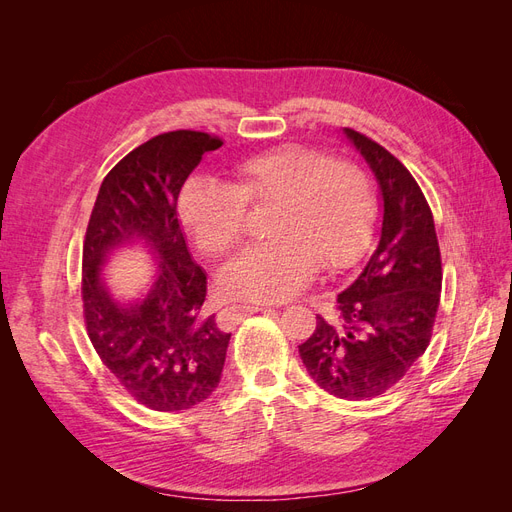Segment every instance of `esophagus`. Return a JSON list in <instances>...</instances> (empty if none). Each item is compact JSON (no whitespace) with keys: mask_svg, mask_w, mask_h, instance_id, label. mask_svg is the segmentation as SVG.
<instances>
[{"mask_svg":"<svg viewBox=\"0 0 512 512\" xmlns=\"http://www.w3.org/2000/svg\"><path fill=\"white\" fill-rule=\"evenodd\" d=\"M269 305L267 303H241V305H230L226 307V312L230 316H237V318H243L247 314H256V312H262V309H267Z\"/></svg>","mask_w":512,"mask_h":512,"instance_id":"esophagus-1","label":"esophagus"}]
</instances>
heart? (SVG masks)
Listing matches in <instances>:
<instances>
[{"instance_id":"1","label":"heart","mask_w":512,"mask_h":512,"mask_svg":"<svg viewBox=\"0 0 512 512\" xmlns=\"http://www.w3.org/2000/svg\"><path fill=\"white\" fill-rule=\"evenodd\" d=\"M247 205H275L269 224L275 241L232 258L218 275V288L230 299L280 303L312 280L320 265L344 269L361 258L376 196L359 164L329 160L314 147L282 145L239 162L232 185L188 179L177 213L200 250L224 256L243 237Z\"/></svg>"}]
</instances>
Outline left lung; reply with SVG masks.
Wrapping results in <instances>:
<instances>
[{
    "instance_id": "obj_1",
    "label": "left lung",
    "mask_w": 512,
    "mask_h": 512,
    "mask_svg": "<svg viewBox=\"0 0 512 512\" xmlns=\"http://www.w3.org/2000/svg\"><path fill=\"white\" fill-rule=\"evenodd\" d=\"M344 136L378 181L382 224L374 254L337 294V316H316L299 354L320 389L361 401L389 391L427 350L442 262L431 209L408 168L371 138L350 128Z\"/></svg>"
}]
</instances>
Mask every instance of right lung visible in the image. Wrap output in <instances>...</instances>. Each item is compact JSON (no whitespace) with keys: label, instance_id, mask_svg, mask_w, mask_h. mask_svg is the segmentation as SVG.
<instances>
[{"label":"right lung","instance_id":"1","mask_svg":"<svg viewBox=\"0 0 512 512\" xmlns=\"http://www.w3.org/2000/svg\"><path fill=\"white\" fill-rule=\"evenodd\" d=\"M220 138L177 130L130 151L100 185L83 245V312L91 344L115 380L158 412H181L218 389L230 333L203 312L207 273L177 220L185 179ZM123 246L154 260L148 290L121 302L103 267Z\"/></svg>","mask_w":512,"mask_h":512}]
</instances>
